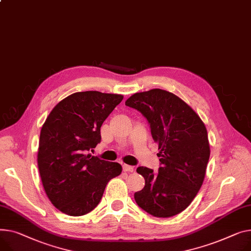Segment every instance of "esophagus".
I'll return each instance as SVG.
<instances>
[{"instance_id": "esophagus-1", "label": "esophagus", "mask_w": 251, "mask_h": 251, "mask_svg": "<svg viewBox=\"0 0 251 251\" xmlns=\"http://www.w3.org/2000/svg\"><path fill=\"white\" fill-rule=\"evenodd\" d=\"M123 171L125 173H133V171H134V168L131 165H128V164H123Z\"/></svg>"}]
</instances>
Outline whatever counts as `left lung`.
<instances>
[{
    "label": "left lung",
    "mask_w": 251,
    "mask_h": 251,
    "mask_svg": "<svg viewBox=\"0 0 251 251\" xmlns=\"http://www.w3.org/2000/svg\"><path fill=\"white\" fill-rule=\"evenodd\" d=\"M125 105L147 120L160 150L158 173L139 166L144 188L134 194L137 205L158 218L185 210L202 187L210 157L207 129L196 112L176 95L160 89L136 93Z\"/></svg>",
    "instance_id": "left-lung-1"
}]
</instances>
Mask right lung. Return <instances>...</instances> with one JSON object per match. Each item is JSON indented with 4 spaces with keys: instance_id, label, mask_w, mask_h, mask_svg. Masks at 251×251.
I'll return each mask as SVG.
<instances>
[{
    "instance_id": "add662e5",
    "label": "right lung",
    "mask_w": 251,
    "mask_h": 251,
    "mask_svg": "<svg viewBox=\"0 0 251 251\" xmlns=\"http://www.w3.org/2000/svg\"><path fill=\"white\" fill-rule=\"evenodd\" d=\"M123 96L97 91L63 99L40 132L38 169L50 202L60 212L82 216L101 201L109 180L122 172L118 162L90 154L101 142V126Z\"/></svg>"
}]
</instances>
